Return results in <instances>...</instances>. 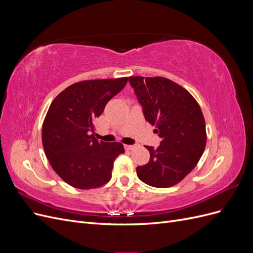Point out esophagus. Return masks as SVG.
<instances>
[{
    "instance_id": "esophagus-1",
    "label": "esophagus",
    "mask_w": 253,
    "mask_h": 253,
    "mask_svg": "<svg viewBox=\"0 0 253 253\" xmlns=\"http://www.w3.org/2000/svg\"><path fill=\"white\" fill-rule=\"evenodd\" d=\"M125 149H126V151L133 150V149H134V145H132V144H125Z\"/></svg>"
}]
</instances>
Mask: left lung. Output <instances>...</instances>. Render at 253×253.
I'll return each instance as SVG.
<instances>
[{"label": "left lung", "instance_id": "left-lung-1", "mask_svg": "<svg viewBox=\"0 0 253 253\" xmlns=\"http://www.w3.org/2000/svg\"><path fill=\"white\" fill-rule=\"evenodd\" d=\"M128 80L145 120L155 126L154 131L162 138L157 149L147 147L150 160L137 167V176L155 188L177 185L194 169L206 148V122L201 106L186 88L170 79L134 76Z\"/></svg>", "mask_w": 253, "mask_h": 253}]
</instances>
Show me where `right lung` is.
<instances>
[{
	"mask_svg": "<svg viewBox=\"0 0 253 253\" xmlns=\"http://www.w3.org/2000/svg\"><path fill=\"white\" fill-rule=\"evenodd\" d=\"M128 78L84 80L53 99L42 126V143L49 164L68 185L99 188L112 177L113 164L125 153L121 142L98 141L94 121Z\"/></svg>",
	"mask_w": 253,
	"mask_h": 253,
	"instance_id": "obj_1",
	"label": "right lung"
}]
</instances>
